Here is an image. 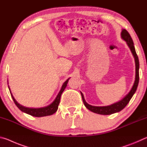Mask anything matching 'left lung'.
<instances>
[{"mask_svg":"<svg viewBox=\"0 0 147 147\" xmlns=\"http://www.w3.org/2000/svg\"><path fill=\"white\" fill-rule=\"evenodd\" d=\"M121 38L123 39L124 41L126 42L128 47L130 49L131 54L134 58V60H135V65H136V76H135V80H134V83L133 84L132 88H131L130 91L128 92V93L124 96V97L118 102L115 103H113L111 105L106 106H94L89 104L86 101L85 98H84V96L83 93L80 92L82 98L83 102L84 105L88 108L89 110L91 111L92 112L100 114V115H111V114L115 113L119 111H121L125 108L126 106L130 102V99L132 97L134 93H136L138 88V84H139V62L138 56L137 55L135 47H134V44L132 39H131L130 35L129 34L127 30L125 29H122L121 33Z\"/></svg>","mask_w":147,"mask_h":147,"instance_id":"8db88e82","label":"left lung"}]
</instances>
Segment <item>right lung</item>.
Instances as JSON below:
<instances>
[{"mask_svg": "<svg viewBox=\"0 0 147 147\" xmlns=\"http://www.w3.org/2000/svg\"><path fill=\"white\" fill-rule=\"evenodd\" d=\"M69 79H70V78H69L63 84V85H62L61 88V89L59 90V93H58V94H57L56 97L55 98V99H54L53 102L50 104L48 106L42 107V108H28V107L22 106L21 104H20L16 100V98H14V96H13V94H12V93H11V91L10 90V88H9V86H8V88L9 89V91H10L11 97H12V98H13L15 104H16V105L17 106V108H18L20 110L22 111L24 113H26L27 114H28V115H30L32 116L37 117H41L51 115L55 112H56V111L58 110V109L59 102H60L61 95L62 93L63 92V91L65 90V88L67 87V83H68Z\"/></svg>", "mask_w": 147, "mask_h": 147, "instance_id": "1", "label": "right lung"}]
</instances>
